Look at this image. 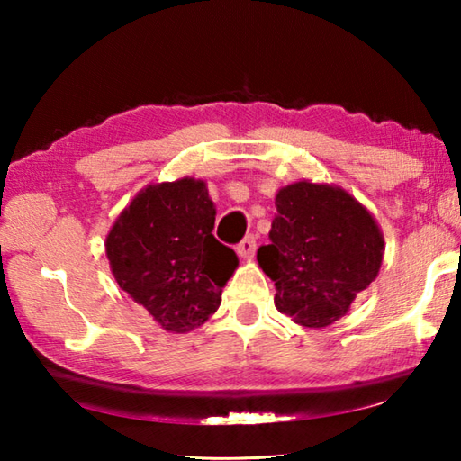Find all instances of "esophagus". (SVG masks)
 Returning a JSON list of instances; mask_svg holds the SVG:
<instances>
[{
    "instance_id": "1",
    "label": "esophagus",
    "mask_w": 461,
    "mask_h": 461,
    "mask_svg": "<svg viewBox=\"0 0 461 461\" xmlns=\"http://www.w3.org/2000/svg\"><path fill=\"white\" fill-rule=\"evenodd\" d=\"M236 252L241 256V258H252L256 252V238L254 236H246L236 246Z\"/></svg>"
}]
</instances>
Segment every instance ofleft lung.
<instances>
[{
    "label": "left lung",
    "instance_id": "left-lung-1",
    "mask_svg": "<svg viewBox=\"0 0 461 461\" xmlns=\"http://www.w3.org/2000/svg\"><path fill=\"white\" fill-rule=\"evenodd\" d=\"M275 203L270 244L256 256L275 280V305L303 327L331 325L378 276L384 254L378 223L333 185L293 183Z\"/></svg>",
    "mask_w": 461,
    "mask_h": 461
}]
</instances>
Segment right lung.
Instances as JSON below:
<instances>
[{
	"label": "right lung",
	"mask_w": 461,
	"mask_h": 461,
	"mask_svg": "<svg viewBox=\"0 0 461 461\" xmlns=\"http://www.w3.org/2000/svg\"><path fill=\"white\" fill-rule=\"evenodd\" d=\"M213 225L205 183L186 176L148 185L107 233L105 254L120 288L167 331L186 333L205 323L238 267Z\"/></svg>",
	"instance_id": "right-lung-1"
}]
</instances>
